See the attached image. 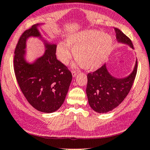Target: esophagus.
Instances as JSON below:
<instances>
[{"instance_id":"obj_1","label":"esophagus","mask_w":150,"mask_h":150,"mask_svg":"<svg viewBox=\"0 0 150 150\" xmlns=\"http://www.w3.org/2000/svg\"><path fill=\"white\" fill-rule=\"evenodd\" d=\"M77 73H78V71H72V75H73V76L75 77L76 75H77Z\"/></svg>"}]
</instances>
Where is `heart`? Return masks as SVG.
<instances>
[{
	"label": "heart",
	"instance_id": "1",
	"mask_svg": "<svg viewBox=\"0 0 150 150\" xmlns=\"http://www.w3.org/2000/svg\"><path fill=\"white\" fill-rule=\"evenodd\" d=\"M112 44L110 35L96 30H86L70 34L66 44L59 42L56 55L62 63L67 64L72 56L71 49L78 64L85 69H95L107 59Z\"/></svg>",
	"mask_w": 150,
	"mask_h": 150
}]
</instances>
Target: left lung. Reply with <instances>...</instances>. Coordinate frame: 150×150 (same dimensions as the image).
<instances>
[{
	"label": "left lung",
	"instance_id": "left-lung-1",
	"mask_svg": "<svg viewBox=\"0 0 150 150\" xmlns=\"http://www.w3.org/2000/svg\"><path fill=\"white\" fill-rule=\"evenodd\" d=\"M117 42L134 49L132 42L120 29L115 28ZM137 72V60L127 77L117 78L110 75L105 64L87 75L86 95L90 106L99 113H106L117 108L128 95Z\"/></svg>",
	"mask_w": 150,
	"mask_h": 150
}]
</instances>
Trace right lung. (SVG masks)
<instances>
[{"instance_id":"obj_1","label":"right lung","mask_w":150,"mask_h":150,"mask_svg":"<svg viewBox=\"0 0 150 150\" xmlns=\"http://www.w3.org/2000/svg\"><path fill=\"white\" fill-rule=\"evenodd\" d=\"M40 24L26 30L20 38L14 51L13 69L20 88L30 104L45 113L56 111L63 104L72 81L68 68L57 59L56 45L48 42L42 36ZM39 37L44 42L45 51L33 63L25 58L26 40Z\"/></svg>"}]
</instances>
